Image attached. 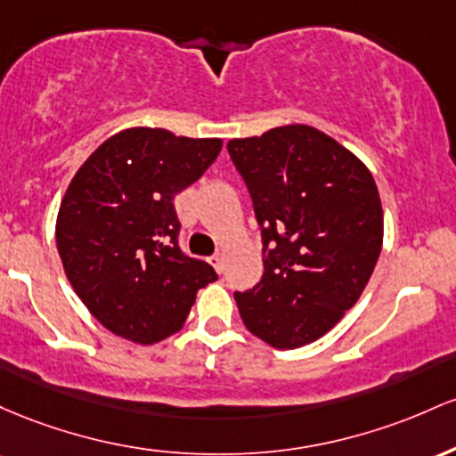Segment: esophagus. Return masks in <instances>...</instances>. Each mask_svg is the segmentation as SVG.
Instances as JSON below:
<instances>
[{"mask_svg":"<svg viewBox=\"0 0 456 456\" xmlns=\"http://www.w3.org/2000/svg\"><path fill=\"white\" fill-rule=\"evenodd\" d=\"M208 263L213 265L217 273H222V271H224V256L222 254H213L211 258H208Z\"/></svg>","mask_w":456,"mask_h":456,"instance_id":"1","label":"esophagus"}]
</instances>
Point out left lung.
Masks as SVG:
<instances>
[{
    "mask_svg": "<svg viewBox=\"0 0 456 456\" xmlns=\"http://www.w3.org/2000/svg\"><path fill=\"white\" fill-rule=\"evenodd\" d=\"M263 234L260 282L234 293L245 327L275 349L325 336L366 289L381 254L375 178L308 125L228 142Z\"/></svg>",
    "mask_w": 456,
    "mask_h": 456,
    "instance_id": "left-lung-1",
    "label": "left lung"
}]
</instances>
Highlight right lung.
I'll return each mask as SVG.
<instances>
[{"label": "right lung", "mask_w": 456, "mask_h": 456, "mask_svg": "<svg viewBox=\"0 0 456 456\" xmlns=\"http://www.w3.org/2000/svg\"><path fill=\"white\" fill-rule=\"evenodd\" d=\"M222 140L126 129L75 174L55 224L66 278L111 334L152 345L176 334L217 273L178 248L174 196L217 159Z\"/></svg>", "instance_id": "add662e5"}]
</instances>
